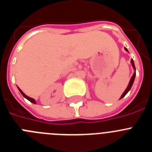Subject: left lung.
Wrapping results in <instances>:
<instances>
[{"instance_id":"left-lung-1","label":"left lung","mask_w":152,"mask_h":152,"mask_svg":"<svg viewBox=\"0 0 152 152\" xmlns=\"http://www.w3.org/2000/svg\"><path fill=\"white\" fill-rule=\"evenodd\" d=\"M125 50H126V52H128V50H127V49H126V48H125ZM131 64H132V67H133L134 70H135V72H134L133 75L132 76L131 79H130V80H129V84H128V86H127V88H126V91H125L124 92H123V94H122V96H120V99H122V98H123V97H124V96H126V94H127V93H128L129 91H130V89H131V88H132V84H133L134 80H135V75H136V74H135V64H134V61H133V60H132V59H131Z\"/></svg>"}]
</instances>
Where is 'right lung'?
Segmentation results:
<instances>
[{
    "label": "right lung",
    "instance_id": "add662e5",
    "mask_svg": "<svg viewBox=\"0 0 152 152\" xmlns=\"http://www.w3.org/2000/svg\"><path fill=\"white\" fill-rule=\"evenodd\" d=\"M18 90H19V91H20V93H21V94H22V95H23V96H24V97L26 98V99H27V100H29V101H30V102H31V103H35V104H36V100H34V99H33V98H31V97H29V96H26V94H24V93H23V91H21V90H20V88H18Z\"/></svg>",
    "mask_w": 152,
    "mask_h": 152
}]
</instances>
